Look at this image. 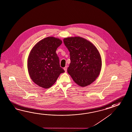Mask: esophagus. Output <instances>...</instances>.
Segmentation results:
<instances>
[{
  "label": "esophagus",
  "instance_id": "34e87169",
  "mask_svg": "<svg viewBox=\"0 0 132 132\" xmlns=\"http://www.w3.org/2000/svg\"><path fill=\"white\" fill-rule=\"evenodd\" d=\"M64 70H65V71L66 72L67 70V66H65V67L64 68Z\"/></svg>",
  "mask_w": 132,
  "mask_h": 132
}]
</instances>
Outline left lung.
<instances>
[{
	"mask_svg": "<svg viewBox=\"0 0 132 132\" xmlns=\"http://www.w3.org/2000/svg\"><path fill=\"white\" fill-rule=\"evenodd\" d=\"M63 42L70 52L68 73L81 87L90 85L98 77L102 68L98 50L91 42L80 37L65 38Z\"/></svg>",
	"mask_w": 132,
	"mask_h": 132,
	"instance_id": "obj_1",
	"label": "left lung"
}]
</instances>
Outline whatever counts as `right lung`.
<instances>
[{"label":"right lung","instance_id":"obj_1","mask_svg":"<svg viewBox=\"0 0 132 132\" xmlns=\"http://www.w3.org/2000/svg\"><path fill=\"white\" fill-rule=\"evenodd\" d=\"M62 43L60 39L47 37L33 48L28 60V69L33 81L40 87L48 88L65 72L60 67L56 50Z\"/></svg>","mask_w":132,"mask_h":132}]
</instances>
